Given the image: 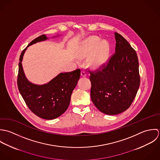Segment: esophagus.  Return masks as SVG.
Wrapping results in <instances>:
<instances>
[{"label":"esophagus","instance_id":"obj_1","mask_svg":"<svg viewBox=\"0 0 160 160\" xmlns=\"http://www.w3.org/2000/svg\"><path fill=\"white\" fill-rule=\"evenodd\" d=\"M81 76L82 77H86L87 76V73H86V72H85V71H82L81 72Z\"/></svg>","mask_w":160,"mask_h":160}]
</instances>
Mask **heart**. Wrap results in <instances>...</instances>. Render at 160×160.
Here are the masks:
<instances>
[{
  "mask_svg": "<svg viewBox=\"0 0 160 160\" xmlns=\"http://www.w3.org/2000/svg\"><path fill=\"white\" fill-rule=\"evenodd\" d=\"M109 51L110 46L107 41L100 42L99 38L92 36L84 41L78 58L83 59L90 56L89 65L92 68L98 69L102 68L108 62Z\"/></svg>",
  "mask_w": 160,
  "mask_h": 160,
  "instance_id": "obj_1",
  "label": "heart"
}]
</instances>
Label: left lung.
<instances>
[{
    "label": "left lung",
    "instance_id": "1",
    "mask_svg": "<svg viewBox=\"0 0 160 160\" xmlns=\"http://www.w3.org/2000/svg\"><path fill=\"white\" fill-rule=\"evenodd\" d=\"M115 53L102 69L89 71L91 99L102 113L116 115L130 106L138 92L140 78L135 51L120 34L114 32Z\"/></svg>",
    "mask_w": 160,
    "mask_h": 160
}]
</instances>
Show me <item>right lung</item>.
I'll return each instance as SVG.
<instances>
[{
    "label": "right lung",
    "mask_w": 160,
    "mask_h": 160,
    "mask_svg": "<svg viewBox=\"0 0 160 160\" xmlns=\"http://www.w3.org/2000/svg\"><path fill=\"white\" fill-rule=\"evenodd\" d=\"M47 39L45 34L35 38L22 52L17 85L21 95L32 112L42 119L51 120L59 117L67 109L72 93L80 77V70L61 73L42 85L30 82L25 77L22 64L24 53L29 46Z\"/></svg>",
    "instance_id": "obj_1"
}]
</instances>
